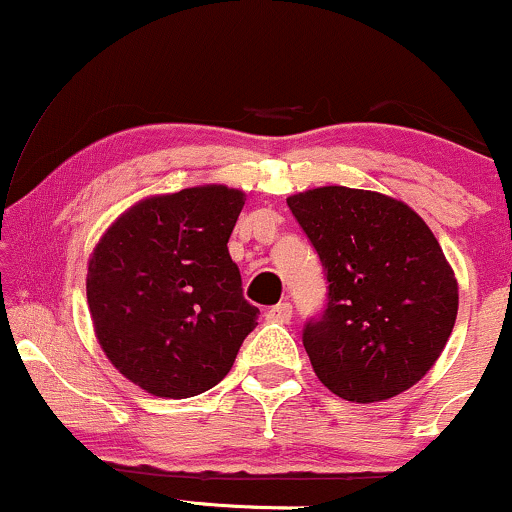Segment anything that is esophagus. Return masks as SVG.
<instances>
[{
  "instance_id": "obj_1",
  "label": "esophagus",
  "mask_w": 512,
  "mask_h": 512,
  "mask_svg": "<svg viewBox=\"0 0 512 512\" xmlns=\"http://www.w3.org/2000/svg\"><path fill=\"white\" fill-rule=\"evenodd\" d=\"M291 317H293V305L289 301L276 303L267 310V320H272V322H289Z\"/></svg>"
}]
</instances>
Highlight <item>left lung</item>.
I'll use <instances>...</instances> for the list:
<instances>
[{"instance_id": "obj_1", "label": "left lung", "mask_w": 512, "mask_h": 512, "mask_svg": "<svg viewBox=\"0 0 512 512\" xmlns=\"http://www.w3.org/2000/svg\"><path fill=\"white\" fill-rule=\"evenodd\" d=\"M327 279V303L303 327L317 378L368 404L419 383L448 344L457 281L436 236L404 202L351 187L286 199Z\"/></svg>"}]
</instances>
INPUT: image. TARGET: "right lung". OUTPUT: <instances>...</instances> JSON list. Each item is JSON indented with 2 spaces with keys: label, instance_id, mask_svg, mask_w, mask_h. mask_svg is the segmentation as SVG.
Segmentation results:
<instances>
[{
  "label": "right lung",
  "instance_id": "right-lung-1",
  "mask_svg": "<svg viewBox=\"0 0 512 512\" xmlns=\"http://www.w3.org/2000/svg\"><path fill=\"white\" fill-rule=\"evenodd\" d=\"M245 195L187 187L122 214L88 262L86 296L113 366L156 397L185 399L226 378L260 310L228 255Z\"/></svg>",
  "mask_w": 512,
  "mask_h": 512
}]
</instances>
